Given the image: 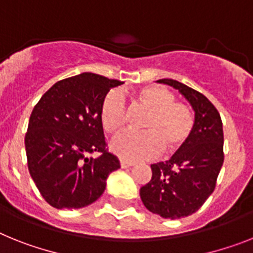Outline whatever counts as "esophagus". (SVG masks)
I'll use <instances>...</instances> for the list:
<instances>
[{
	"mask_svg": "<svg viewBox=\"0 0 253 253\" xmlns=\"http://www.w3.org/2000/svg\"><path fill=\"white\" fill-rule=\"evenodd\" d=\"M120 163H121V167H122V169H127V167H131V166H133V165H135L133 162L126 161V159H121Z\"/></svg>",
	"mask_w": 253,
	"mask_h": 253,
	"instance_id": "1",
	"label": "esophagus"
}]
</instances>
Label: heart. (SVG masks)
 I'll return each mask as SVG.
<instances>
[{
    "instance_id": "obj_1",
    "label": "heart",
    "mask_w": 253,
    "mask_h": 253,
    "mask_svg": "<svg viewBox=\"0 0 253 253\" xmlns=\"http://www.w3.org/2000/svg\"><path fill=\"white\" fill-rule=\"evenodd\" d=\"M175 100L172 91L159 84L140 88L136 101L149 110L141 122L144 131H121L110 139V150L126 161H140L154 158L162 150L182 149L192 137L194 116L186 104ZM99 118L107 132H114L126 123L127 105L120 90L104 95Z\"/></svg>"
}]
</instances>
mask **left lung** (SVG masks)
<instances>
[{
  "label": "left lung",
  "instance_id": "8db88e82",
  "mask_svg": "<svg viewBox=\"0 0 253 253\" xmlns=\"http://www.w3.org/2000/svg\"><path fill=\"white\" fill-rule=\"evenodd\" d=\"M157 82L179 90L195 113L189 143L166 162L152 165V180L140 189L146 209L173 220L198 211L215 190L224 163V131L220 113L205 95L179 81Z\"/></svg>",
  "mask_w": 253,
  "mask_h": 253
}]
</instances>
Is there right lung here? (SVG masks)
<instances>
[{"instance_id":"add662e5","label":"right lung","mask_w":253,"mask_h":253,"mask_svg":"<svg viewBox=\"0 0 253 253\" xmlns=\"http://www.w3.org/2000/svg\"><path fill=\"white\" fill-rule=\"evenodd\" d=\"M123 82L94 73L58 81L42 95L25 133L28 169L44 201L82 209L100 198L120 161L108 152L99 110L104 95ZM97 151V159L86 154Z\"/></svg>"}]
</instances>
